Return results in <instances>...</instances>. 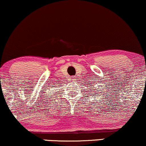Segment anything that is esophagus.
I'll list each match as a JSON object with an SVG mask.
<instances>
[{"mask_svg": "<svg viewBox=\"0 0 146 146\" xmlns=\"http://www.w3.org/2000/svg\"><path fill=\"white\" fill-rule=\"evenodd\" d=\"M71 80H72V81H73V80H75V77H71Z\"/></svg>", "mask_w": 146, "mask_h": 146, "instance_id": "34e87169", "label": "esophagus"}]
</instances>
